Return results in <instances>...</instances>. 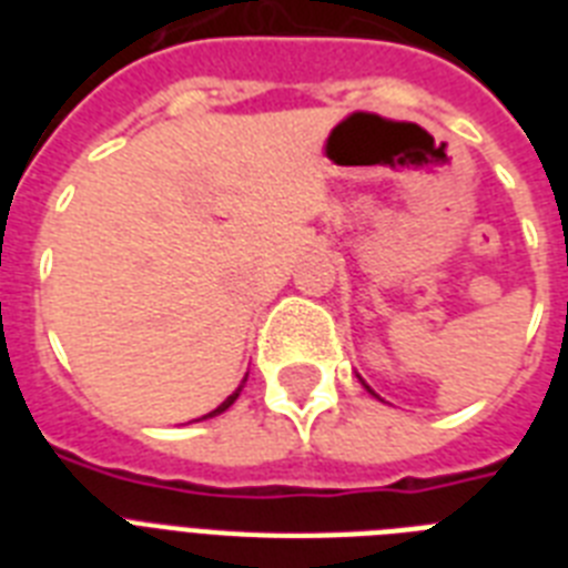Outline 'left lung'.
<instances>
[{
    "instance_id": "obj_1",
    "label": "left lung",
    "mask_w": 568,
    "mask_h": 568,
    "mask_svg": "<svg viewBox=\"0 0 568 568\" xmlns=\"http://www.w3.org/2000/svg\"><path fill=\"white\" fill-rule=\"evenodd\" d=\"M365 388H368V386H365ZM368 392H372V388H368ZM372 395H374V392H372Z\"/></svg>"
}]
</instances>
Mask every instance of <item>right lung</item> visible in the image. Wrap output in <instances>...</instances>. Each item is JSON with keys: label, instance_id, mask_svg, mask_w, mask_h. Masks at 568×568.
<instances>
[{"label": "right lung", "instance_id": "add662e5", "mask_svg": "<svg viewBox=\"0 0 568 568\" xmlns=\"http://www.w3.org/2000/svg\"><path fill=\"white\" fill-rule=\"evenodd\" d=\"M244 383H247V377L241 379V386H239V388H235V392H232V395H230V397H226V400H223V404H221V406H214L212 413H209V415H203V418H214V415H221V413H226V409H230V406H232V404H235V397H239V395H241V388H244Z\"/></svg>", "mask_w": 568, "mask_h": 568}]
</instances>
